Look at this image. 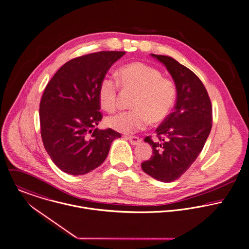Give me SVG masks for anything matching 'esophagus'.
Segmentation results:
<instances>
[{
    "label": "esophagus",
    "instance_id": "1",
    "mask_svg": "<svg viewBox=\"0 0 249 249\" xmlns=\"http://www.w3.org/2000/svg\"><path fill=\"white\" fill-rule=\"evenodd\" d=\"M127 140H128V141L130 142V144L133 145V146L139 145V144H141V142H142V140H141L139 137H136V136H129V137H127Z\"/></svg>",
    "mask_w": 249,
    "mask_h": 249
}]
</instances>
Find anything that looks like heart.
Returning a JSON list of instances; mask_svg holds the SVG:
<instances>
[{"mask_svg": "<svg viewBox=\"0 0 249 249\" xmlns=\"http://www.w3.org/2000/svg\"><path fill=\"white\" fill-rule=\"evenodd\" d=\"M117 76L124 89L136 91L131 105L134 109L110 116L106 120L109 127L129 134L143 129L149 120L160 123L169 115L177 97V89L172 81L162 78L159 70L136 62L121 67ZM118 89L119 85L110 76H104L100 81L98 100L107 112L117 108Z\"/></svg>", "mask_w": 249, "mask_h": 249, "instance_id": "b5f03b06", "label": "heart"}]
</instances>
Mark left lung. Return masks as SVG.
Here are the masks:
<instances>
[{"label": "left lung", "mask_w": 249, "mask_h": 249, "mask_svg": "<svg viewBox=\"0 0 249 249\" xmlns=\"http://www.w3.org/2000/svg\"><path fill=\"white\" fill-rule=\"evenodd\" d=\"M172 76L177 89L174 112L157 128L159 140L149 136L153 156L144 161L143 171L154 178L170 182L178 178L196 160L212 129V103L201 80L175 59L151 54Z\"/></svg>", "instance_id": "1"}]
</instances>
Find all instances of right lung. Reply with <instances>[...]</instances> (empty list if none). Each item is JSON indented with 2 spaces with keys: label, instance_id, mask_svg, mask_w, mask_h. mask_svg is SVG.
Returning a JSON list of instances; mask_svg holds the SVG:
<instances>
[{
  "label": "right lung",
  "instance_id": "add662e5",
  "mask_svg": "<svg viewBox=\"0 0 249 249\" xmlns=\"http://www.w3.org/2000/svg\"><path fill=\"white\" fill-rule=\"evenodd\" d=\"M124 51H101L66 63L47 84L39 104L40 133L46 152L63 172L78 176L101 165L121 134L98 130V86Z\"/></svg>",
  "mask_w": 249,
  "mask_h": 249
}]
</instances>
